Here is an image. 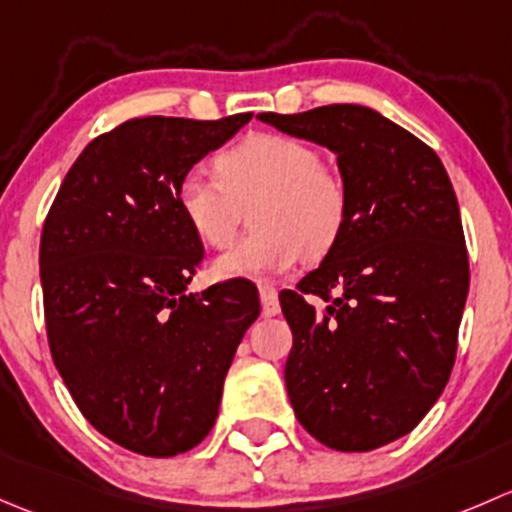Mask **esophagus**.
<instances>
[{
    "label": "esophagus",
    "instance_id": "esophagus-1",
    "mask_svg": "<svg viewBox=\"0 0 512 512\" xmlns=\"http://www.w3.org/2000/svg\"><path fill=\"white\" fill-rule=\"evenodd\" d=\"M258 298H261V313L263 318H273V315L281 313V303H278V291L268 283L258 286Z\"/></svg>",
    "mask_w": 512,
    "mask_h": 512
}]
</instances>
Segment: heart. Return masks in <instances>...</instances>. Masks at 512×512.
Segmentation results:
<instances>
[{
	"instance_id": "heart-1",
	"label": "heart",
	"mask_w": 512,
	"mask_h": 512,
	"mask_svg": "<svg viewBox=\"0 0 512 512\" xmlns=\"http://www.w3.org/2000/svg\"><path fill=\"white\" fill-rule=\"evenodd\" d=\"M219 179L194 170L177 187L184 224L202 244H231L244 204L256 231L212 263L219 281L278 276L305 256H323L347 221V189L318 150L288 135L256 133L217 157Z\"/></svg>"
}]
</instances>
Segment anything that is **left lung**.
Listing matches in <instances>:
<instances>
[{"label": "left lung", "instance_id": "1", "mask_svg": "<svg viewBox=\"0 0 512 512\" xmlns=\"http://www.w3.org/2000/svg\"><path fill=\"white\" fill-rule=\"evenodd\" d=\"M258 120L328 147L347 189L337 244L278 295L293 330L288 397L320 444L379 449L424 419L456 360L468 254L451 179L431 147L365 105ZM303 292L329 305L315 314Z\"/></svg>", "mask_w": 512, "mask_h": 512}]
</instances>
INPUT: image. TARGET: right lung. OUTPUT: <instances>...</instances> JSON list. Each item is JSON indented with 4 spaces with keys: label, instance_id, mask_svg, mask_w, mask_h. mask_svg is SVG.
I'll list each match as a JSON object with an SVG mask.
<instances>
[{
    "label": "right lung",
    "instance_id": "add662e5",
    "mask_svg": "<svg viewBox=\"0 0 512 512\" xmlns=\"http://www.w3.org/2000/svg\"><path fill=\"white\" fill-rule=\"evenodd\" d=\"M251 118L128 120L78 155L46 217L39 268L56 370L100 434L142 456H177L212 431L261 313L244 278L187 291L204 251L177 207L182 177Z\"/></svg>",
    "mask_w": 512,
    "mask_h": 512
}]
</instances>
